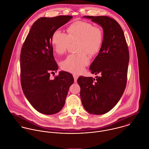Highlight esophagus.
Wrapping results in <instances>:
<instances>
[{
  "label": "esophagus",
  "mask_w": 149,
  "mask_h": 149,
  "mask_svg": "<svg viewBox=\"0 0 149 149\" xmlns=\"http://www.w3.org/2000/svg\"><path fill=\"white\" fill-rule=\"evenodd\" d=\"M73 77H74V81H75V82H77V79H78V76L77 75H76V74H74V75H73Z\"/></svg>",
  "instance_id": "1"
}]
</instances>
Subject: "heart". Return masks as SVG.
<instances>
[{"label": "heart", "mask_w": 149, "mask_h": 149, "mask_svg": "<svg viewBox=\"0 0 149 149\" xmlns=\"http://www.w3.org/2000/svg\"><path fill=\"white\" fill-rule=\"evenodd\" d=\"M67 34L56 30L51 42L55 52L64 54L70 42L77 41V51L78 54H70L61 62V68L66 71L81 73L89 63L86 53L93 56L97 54L102 45L103 32L101 28L85 21H77L67 29Z\"/></svg>", "instance_id": "b5f03b06"}]
</instances>
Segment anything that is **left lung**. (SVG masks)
I'll return each mask as SVG.
<instances>
[{
  "label": "left lung",
  "mask_w": 149,
  "mask_h": 149,
  "mask_svg": "<svg viewBox=\"0 0 149 149\" xmlns=\"http://www.w3.org/2000/svg\"><path fill=\"white\" fill-rule=\"evenodd\" d=\"M101 25L104 38L98 55L90 65L96 79L79 77L80 95L84 108L91 114L102 115L119 102L127 84L129 51L119 23L107 16H84Z\"/></svg>",
  "instance_id": "8db88e82"
}]
</instances>
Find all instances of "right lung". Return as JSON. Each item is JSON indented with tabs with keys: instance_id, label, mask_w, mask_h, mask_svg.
<instances>
[{
	"instance_id": "right-lung-1",
	"label": "right lung",
	"mask_w": 149,
	"mask_h": 149,
	"mask_svg": "<svg viewBox=\"0 0 149 149\" xmlns=\"http://www.w3.org/2000/svg\"><path fill=\"white\" fill-rule=\"evenodd\" d=\"M71 15L41 17L31 27L20 56L21 83L27 100L38 112L52 115L63 108L72 75L60 71L54 79L50 74L58 70L54 59L51 38L54 33L68 22Z\"/></svg>"
}]
</instances>
